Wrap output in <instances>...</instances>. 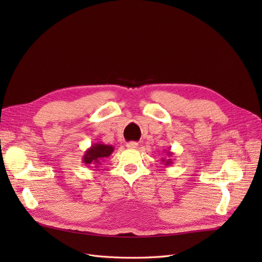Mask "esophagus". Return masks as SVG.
Instances as JSON below:
<instances>
[{
    "label": "esophagus",
    "mask_w": 262,
    "mask_h": 262,
    "mask_svg": "<svg viewBox=\"0 0 262 262\" xmlns=\"http://www.w3.org/2000/svg\"><path fill=\"white\" fill-rule=\"evenodd\" d=\"M139 146V144L137 142H129V143H126V147L128 148H137Z\"/></svg>",
    "instance_id": "34e87169"
}]
</instances>
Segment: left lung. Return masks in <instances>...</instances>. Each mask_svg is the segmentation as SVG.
Here are the masks:
<instances>
[{
  "instance_id": "obj_1",
  "label": "left lung",
  "mask_w": 262,
  "mask_h": 262,
  "mask_svg": "<svg viewBox=\"0 0 262 262\" xmlns=\"http://www.w3.org/2000/svg\"><path fill=\"white\" fill-rule=\"evenodd\" d=\"M165 150H167V149H165ZM166 155H167L168 157H170V156L172 155V153L168 149L167 153H166ZM162 162L164 163L165 166H170V165L172 164V160H171V158H162Z\"/></svg>"
}]
</instances>
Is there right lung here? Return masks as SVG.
Wrapping results in <instances>:
<instances>
[{
	"mask_svg": "<svg viewBox=\"0 0 262 262\" xmlns=\"http://www.w3.org/2000/svg\"><path fill=\"white\" fill-rule=\"evenodd\" d=\"M115 147L113 145H107L102 143H95L90 148L85 150L83 155L82 162L87 166L91 165V167L95 165V167H98L101 162L105 161V158L112 155Z\"/></svg>",
	"mask_w": 262,
	"mask_h": 262,
	"instance_id": "add662e5",
	"label": "right lung"
}]
</instances>
